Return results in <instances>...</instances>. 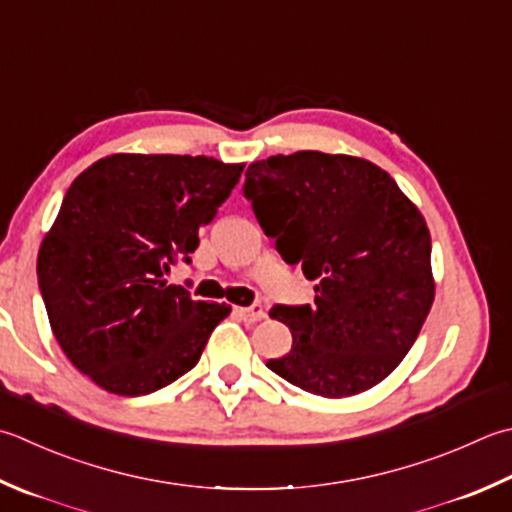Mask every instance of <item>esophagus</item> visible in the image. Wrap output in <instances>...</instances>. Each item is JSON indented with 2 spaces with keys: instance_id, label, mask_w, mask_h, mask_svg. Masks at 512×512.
I'll list each match as a JSON object with an SVG mask.
<instances>
[{
  "instance_id": "1",
  "label": "esophagus",
  "mask_w": 512,
  "mask_h": 512,
  "mask_svg": "<svg viewBox=\"0 0 512 512\" xmlns=\"http://www.w3.org/2000/svg\"><path fill=\"white\" fill-rule=\"evenodd\" d=\"M237 310V315L244 319V322H248V324H255V322H259V319H264V306L262 304H250V306H239V308H235Z\"/></svg>"
}]
</instances>
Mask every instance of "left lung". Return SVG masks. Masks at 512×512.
I'll return each mask as SVG.
<instances>
[{"mask_svg":"<svg viewBox=\"0 0 512 512\" xmlns=\"http://www.w3.org/2000/svg\"><path fill=\"white\" fill-rule=\"evenodd\" d=\"M244 197L284 262L317 282L315 304L270 310L293 346L266 366L333 399L386 379L435 299L430 233L415 204L379 166L317 150L253 162Z\"/></svg>","mask_w":512,"mask_h":512,"instance_id":"left-lung-1","label":"left lung"}]
</instances>
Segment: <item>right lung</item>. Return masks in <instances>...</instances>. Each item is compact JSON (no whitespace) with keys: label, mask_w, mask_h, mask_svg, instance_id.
<instances>
[{"label":"right lung","mask_w":512,"mask_h":512,"mask_svg":"<svg viewBox=\"0 0 512 512\" xmlns=\"http://www.w3.org/2000/svg\"><path fill=\"white\" fill-rule=\"evenodd\" d=\"M244 164L190 155H110L86 168L37 257L55 339L79 373L139 397L193 368L226 304L168 284L190 264L199 226L217 215Z\"/></svg>","instance_id":"1"}]
</instances>
